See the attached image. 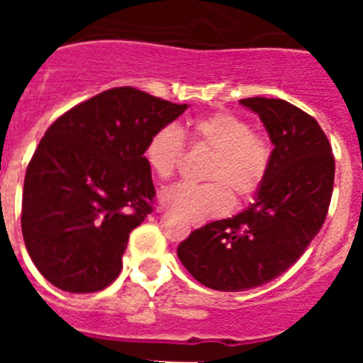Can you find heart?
<instances>
[{
	"instance_id": "b5f03b06",
	"label": "heart",
	"mask_w": 363,
	"mask_h": 363,
	"mask_svg": "<svg viewBox=\"0 0 363 363\" xmlns=\"http://www.w3.org/2000/svg\"><path fill=\"white\" fill-rule=\"evenodd\" d=\"M189 142L211 150L205 165V184H178L165 189L163 205H169L187 220L201 221L225 214L238 201L255 196L267 178L271 145L264 136L251 133V125L233 112H214L189 125ZM184 152V138L172 125L158 129L143 149L149 171L156 178L174 174Z\"/></svg>"
}]
</instances>
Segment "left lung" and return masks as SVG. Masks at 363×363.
<instances>
[{
  "mask_svg": "<svg viewBox=\"0 0 363 363\" xmlns=\"http://www.w3.org/2000/svg\"><path fill=\"white\" fill-rule=\"evenodd\" d=\"M267 130V178L255 203L211 221L178 245L184 267L214 291L252 289L284 274L320 233L331 203L335 156L318 121L289 101L245 98Z\"/></svg>",
  "mask_w": 363,
  "mask_h": 363,
  "instance_id": "left-lung-1",
  "label": "left lung"
}]
</instances>
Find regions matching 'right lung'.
Returning a JSON list of instances; mask_svg holds the SVG:
<instances>
[{"mask_svg": "<svg viewBox=\"0 0 363 363\" xmlns=\"http://www.w3.org/2000/svg\"><path fill=\"white\" fill-rule=\"evenodd\" d=\"M187 107L118 86L47 129L25 174L21 230L57 289L96 293L116 280L130 230L152 213L147 140Z\"/></svg>", "mask_w": 363, "mask_h": 363, "instance_id": "right-lung-1", "label": "right lung"}]
</instances>
